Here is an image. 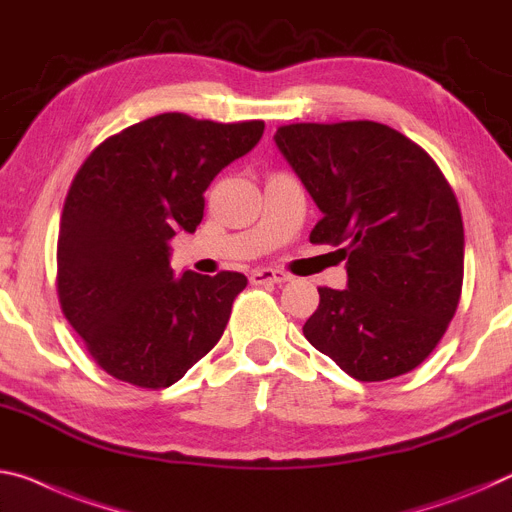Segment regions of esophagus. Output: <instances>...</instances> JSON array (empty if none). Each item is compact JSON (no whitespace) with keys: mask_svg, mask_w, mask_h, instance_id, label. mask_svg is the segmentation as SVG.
I'll use <instances>...</instances> for the list:
<instances>
[{"mask_svg":"<svg viewBox=\"0 0 512 512\" xmlns=\"http://www.w3.org/2000/svg\"><path fill=\"white\" fill-rule=\"evenodd\" d=\"M289 275L280 269H257L250 273V282L253 285H282L287 282Z\"/></svg>","mask_w":512,"mask_h":512,"instance_id":"esophagus-1","label":"esophagus"}]
</instances>
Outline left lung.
<instances>
[{
	"label": "left lung",
	"instance_id": "1",
	"mask_svg": "<svg viewBox=\"0 0 512 512\" xmlns=\"http://www.w3.org/2000/svg\"><path fill=\"white\" fill-rule=\"evenodd\" d=\"M273 139L323 214L310 241L346 259L348 287H319L307 342L364 383L419 367L458 310L465 271L460 207L442 170L373 120L282 125Z\"/></svg>",
	"mask_w": 512,
	"mask_h": 512
}]
</instances>
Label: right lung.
I'll list each match as a JSON object with an SVG mask.
<instances>
[{"instance_id": "1", "label": "right lung", "mask_w": 512, "mask_h": 512, "mask_svg": "<svg viewBox=\"0 0 512 512\" xmlns=\"http://www.w3.org/2000/svg\"><path fill=\"white\" fill-rule=\"evenodd\" d=\"M262 134V120L159 113L109 136L77 170L61 214L56 289L109 376L170 387L218 344L246 275L177 278L168 241L196 232L207 186Z\"/></svg>"}]
</instances>
